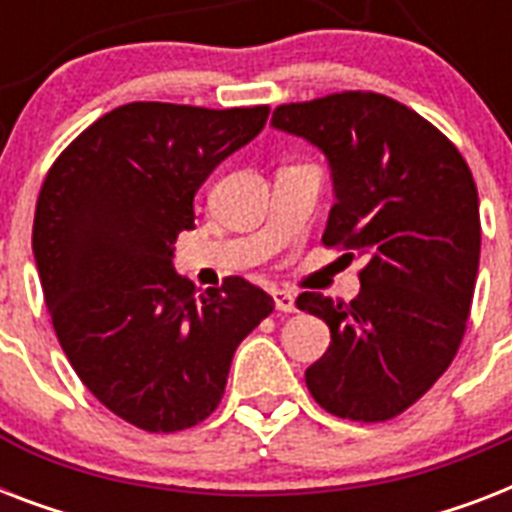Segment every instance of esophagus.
Instances as JSON below:
<instances>
[{"instance_id": "34e87169", "label": "esophagus", "mask_w": 512, "mask_h": 512, "mask_svg": "<svg viewBox=\"0 0 512 512\" xmlns=\"http://www.w3.org/2000/svg\"><path fill=\"white\" fill-rule=\"evenodd\" d=\"M273 303H276V311H281V313L297 311L295 295H292V292H287V289H276V292H273Z\"/></svg>"}]
</instances>
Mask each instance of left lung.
<instances>
[{"label":"left lung","instance_id":"8db88e82","mask_svg":"<svg viewBox=\"0 0 512 512\" xmlns=\"http://www.w3.org/2000/svg\"><path fill=\"white\" fill-rule=\"evenodd\" d=\"M271 124L324 151L335 207L321 241L366 257L350 303L297 297L332 332L305 385L335 417L385 422L433 388L465 335L481 255L476 180L444 132L377 92L287 103Z\"/></svg>","mask_w":512,"mask_h":512}]
</instances>
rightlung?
Here are the masks:
<instances>
[{
	"mask_svg": "<svg viewBox=\"0 0 512 512\" xmlns=\"http://www.w3.org/2000/svg\"><path fill=\"white\" fill-rule=\"evenodd\" d=\"M268 111L127 103L44 177L31 244L52 327L87 390L135 428L207 420L239 342L273 313V297L241 276L196 295L172 268L196 191Z\"/></svg>",
	"mask_w": 512,
	"mask_h": 512,
	"instance_id": "obj_1",
	"label": "right lung"
}]
</instances>
